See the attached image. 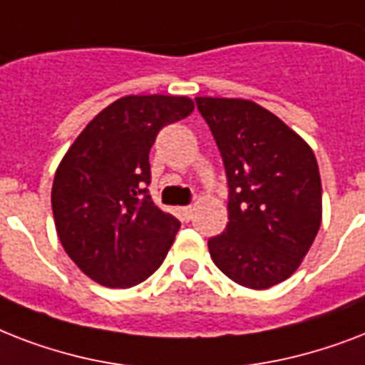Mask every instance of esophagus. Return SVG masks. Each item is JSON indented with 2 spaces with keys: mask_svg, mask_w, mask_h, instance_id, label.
I'll list each match as a JSON object with an SVG mask.
<instances>
[{
  "mask_svg": "<svg viewBox=\"0 0 365 365\" xmlns=\"http://www.w3.org/2000/svg\"><path fill=\"white\" fill-rule=\"evenodd\" d=\"M180 217H182L183 222H189L193 217V206H183V208H180Z\"/></svg>",
  "mask_w": 365,
  "mask_h": 365,
  "instance_id": "1",
  "label": "esophagus"
}]
</instances>
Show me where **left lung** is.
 Segmentation results:
<instances>
[{"instance_id": "8db88e82", "label": "left lung", "mask_w": 365, "mask_h": 365, "mask_svg": "<svg viewBox=\"0 0 365 365\" xmlns=\"http://www.w3.org/2000/svg\"><path fill=\"white\" fill-rule=\"evenodd\" d=\"M222 153L229 223L208 240L217 269L267 289L297 271L322 223V183L309 143L242 98H195Z\"/></svg>"}]
</instances>
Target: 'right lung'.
<instances>
[{"instance_id": "add662e5", "label": "right lung", "mask_w": 365, "mask_h": 365, "mask_svg": "<svg viewBox=\"0 0 365 365\" xmlns=\"http://www.w3.org/2000/svg\"><path fill=\"white\" fill-rule=\"evenodd\" d=\"M195 110L187 96H125L100 111L54 174V225L66 254L94 282L130 288L165 261L180 222L155 206L149 149L163 126Z\"/></svg>"}]
</instances>
